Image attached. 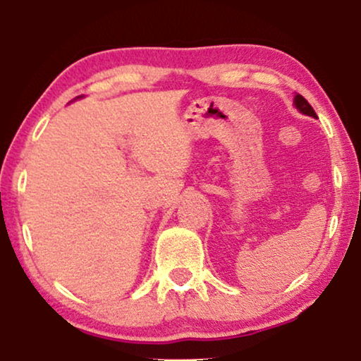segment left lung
<instances>
[{
	"instance_id": "obj_1",
	"label": "left lung",
	"mask_w": 361,
	"mask_h": 361,
	"mask_svg": "<svg viewBox=\"0 0 361 361\" xmlns=\"http://www.w3.org/2000/svg\"><path fill=\"white\" fill-rule=\"evenodd\" d=\"M294 103H295V106H298V110L300 111V113H304V115H309V116H314V118H317V115H315V111H314V108L309 105V102L305 100V98L302 97V95H295V98H294Z\"/></svg>"
}]
</instances>
